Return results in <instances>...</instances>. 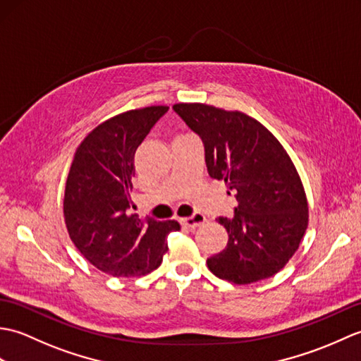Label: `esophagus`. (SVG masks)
Instances as JSON below:
<instances>
[{"label":"esophagus","instance_id":"obj_1","mask_svg":"<svg viewBox=\"0 0 361 361\" xmlns=\"http://www.w3.org/2000/svg\"><path fill=\"white\" fill-rule=\"evenodd\" d=\"M204 221H206V217L203 216V214H200V212H195V214H192V216H190V217L180 219V224H181L183 226L190 228V229H195V228H198V226H202V225L204 224Z\"/></svg>","mask_w":361,"mask_h":361}]
</instances>
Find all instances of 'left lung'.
Masks as SVG:
<instances>
[{
	"label": "left lung",
	"mask_w": 361,
	"mask_h": 361,
	"mask_svg": "<svg viewBox=\"0 0 361 361\" xmlns=\"http://www.w3.org/2000/svg\"><path fill=\"white\" fill-rule=\"evenodd\" d=\"M173 111L202 137L211 178L235 194L224 251L206 264L220 279L251 283L271 278L301 243L309 224L301 178L281 142L259 121L204 104H175ZM229 194V192H228Z\"/></svg>",
	"instance_id": "obj_1"
}]
</instances>
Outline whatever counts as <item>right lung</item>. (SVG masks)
<instances>
[{
    "label": "right lung",
    "instance_id": "right-lung-1",
    "mask_svg": "<svg viewBox=\"0 0 361 361\" xmlns=\"http://www.w3.org/2000/svg\"><path fill=\"white\" fill-rule=\"evenodd\" d=\"M169 106H145L102 122L74 153L63 216L82 256L116 278L144 276L163 262L175 220H141L130 212L135 152Z\"/></svg>",
    "mask_w": 361,
    "mask_h": 361
}]
</instances>
